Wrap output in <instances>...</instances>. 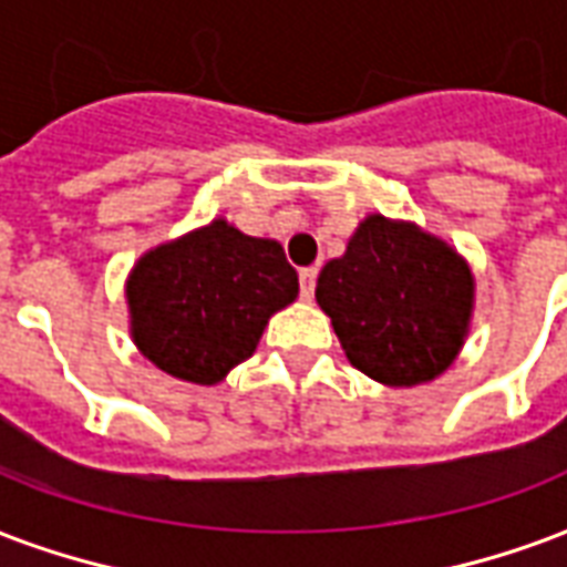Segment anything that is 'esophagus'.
Segmentation results:
<instances>
[{
  "instance_id": "34e87169",
  "label": "esophagus",
  "mask_w": 567,
  "mask_h": 567,
  "mask_svg": "<svg viewBox=\"0 0 567 567\" xmlns=\"http://www.w3.org/2000/svg\"><path fill=\"white\" fill-rule=\"evenodd\" d=\"M316 282H318L316 267H306V270H300V297H303V300H312V295H316Z\"/></svg>"
}]
</instances>
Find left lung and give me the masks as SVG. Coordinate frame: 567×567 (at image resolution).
<instances>
[{"instance_id":"left-lung-1","label":"left lung","mask_w":567,"mask_h":567,"mask_svg":"<svg viewBox=\"0 0 567 567\" xmlns=\"http://www.w3.org/2000/svg\"><path fill=\"white\" fill-rule=\"evenodd\" d=\"M316 300L351 367L388 388H414L460 354L475 276L444 240L375 213L360 221L346 255L324 264Z\"/></svg>"}]
</instances>
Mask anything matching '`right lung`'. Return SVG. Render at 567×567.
Wrapping results in <instances>:
<instances>
[{"mask_svg":"<svg viewBox=\"0 0 567 567\" xmlns=\"http://www.w3.org/2000/svg\"><path fill=\"white\" fill-rule=\"evenodd\" d=\"M297 291L282 246L225 219L150 249L125 282L137 351L192 384H216L251 358L270 316Z\"/></svg>","mask_w":567,"mask_h":567,"instance_id":"obj_1","label":"right lung"}]
</instances>
